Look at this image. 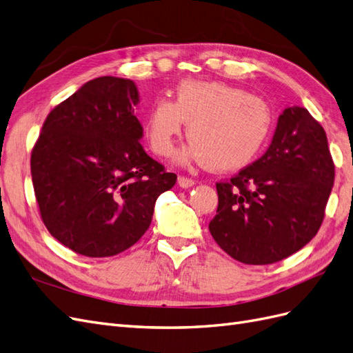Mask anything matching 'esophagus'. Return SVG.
<instances>
[{"mask_svg":"<svg viewBox=\"0 0 353 353\" xmlns=\"http://www.w3.org/2000/svg\"><path fill=\"white\" fill-rule=\"evenodd\" d=\"M178 184H179V187H183V188H190V187L194 185V179L179 175L178 176Z\"/></svg>","mask_w":353,"mask_h":353,"instance_id":"34e87169","label":"esophagus"}]
</instances>
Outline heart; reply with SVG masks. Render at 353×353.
<instances>
[{
	"label": "heart",
	"instance_id": "1",
	"mask_svg": "<svg viewBox=\"0 0 353 353\" xmlns=\"http://www.w3.org/2000/svg\"><path fill=\"white\" fill-rule=\"evenodd\" d=\"M187 123L191 143L183 157L230 172L248 166L259 154L272 130V109L248 90L219 81L185 79L174 100H156L145 117V137L159 156L170 154Z\"/></svg>",
	"mask_w": 353,
	"mask_h": 353
}]
</instances>
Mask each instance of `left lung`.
Listing matches in <instances>:
<instances>
[{
	"mask_svg": "<svg viewBox=\"0 0 353 353\" xmlns=\"http://www.w3.org/2000/svg\"><path fill=\"white\" fill-rule=\"evenodd\" d=\"M333 183L324 128L306 109L287 108L265 154L216 183L218 209L209 231L236 261H283L315 237Z\"/></svg>",
	"mask_w": 353,
	"mask_h": 353,
	"instance_id": "8db88e82",
	"label": "left lung"
}]
</instances>
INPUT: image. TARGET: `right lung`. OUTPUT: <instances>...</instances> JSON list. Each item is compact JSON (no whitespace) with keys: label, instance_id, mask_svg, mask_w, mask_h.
I'll list each match as a JSON object with an SVG mask.
<instances>
[{"label":"right lung","instance_id":"1","mask_svg":"<svg viewBox=\"0 0 353 353\" xmlns=\"http://www.w3.org/2000/svg\"><path fill=\"white\" fill-rule=\"evenodd\" d=\"M138 100L130 79H92L48 113L32 148L41 219L74 253L130 249L150 227L157 197L176 183L140 144Z\"/></svg>","mask_w":353,"mask_h":353}]
</instances>
